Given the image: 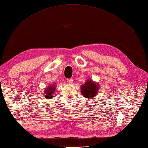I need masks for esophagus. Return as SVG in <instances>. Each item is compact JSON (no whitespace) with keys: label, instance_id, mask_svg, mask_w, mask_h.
Listing matches in <instances>:
<instances>
[{"label":"esophagus","instance_id":"34e87169","mask_svg":"<svg viewBox=\"0 0 148 148\" xmlns=\"http://www.w3.org/2000/svg\"><path fill=\"white\" fill-rule=\"evenodd\" d=\"M67 82L68 83V84H72V82H73V80H72V79H71V78H68L67 79Z\"/></svg>","mask_w":148,"mask_h":148}]
</instances>
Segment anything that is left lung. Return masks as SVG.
Masks as SVG:
<instances>
[{"label":"left lung","mask_w":148,"mask_h":148,"mask_svg":"<svg viewBox=\"0 0 148 148\" xmlns=\"http://www.w3.org/2000/svg\"><path fill=\"white\" fill-rule=\"evenodd\" d=\"M99 88V84L93 81L88 80L85 82V84L82 85L81 92L82 95L85 98L92 99L93 97H95L97 93H98Z\"/></svg>","instance_id":"left-lung-1"}]
</instances>
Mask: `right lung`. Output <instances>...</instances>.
Instances as JSON below:
<instances>
[{
	"mask_svg": "<svg viewBox=\"0 0 148 148\" xmlns=\"http://www.w3.org/2000/svg\"><path fill=\"white\" fill-rule=\"evenodd\" d=\"M55 87L56 86L55 85H49L48 87H47L45 89V97L46 99H50L53 98L54 92H55Z\"/></svg>",
	"mask_w": 148,
	"mask_h": 148,
	"instance_id": "right-lung-1",
	"label": "right lung"
}]
</instances>
